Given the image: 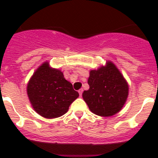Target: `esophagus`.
Returning <instances> with one entry per match:
<instances>
[{
  "label": "esophagus",
  "mask_w": 158,
  "mask_h": 158,
  "mask_svg": "<svg viewBox=\"0 0 158 158\" xmlns=\"http://www.w3.org/2000/svg\"><path fill=\"white\" fill-rule=\"evenodd\" d=\"M78 93H79V95H80V96H82V93H83V89H81L78 90Z\"/></svg>",
  "instance_id": "obj_1"
}]
</instances>
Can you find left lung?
Masks as SVG:
<instances>
[{
    "label": "left lung",
    "instance_id": "obj_1",
    "mask_svg": "<svg viewBox=\"0 0 158 158\" xmlns=\"http://www.w3.org/2000/svg\"><path fill=\"white\" fill-rule=\"evenodd\" d=\"M89 89L82 96L93 113L100 116L114 115L122 109L128 96L129 86L115 64L91 70L88 79Z\"/></svg>",
    "mask_w": 158,
    "mask_h": 158
}]
</instances>
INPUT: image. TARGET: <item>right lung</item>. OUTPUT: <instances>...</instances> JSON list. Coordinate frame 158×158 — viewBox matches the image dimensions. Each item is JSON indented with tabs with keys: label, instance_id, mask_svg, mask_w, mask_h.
Returning <instances> with one entry per match:
<instances>
[{
	"label": "right lung",
	"instance_id": "add662e5",
	"mask_svg": "<svg viewBox=\"0 0 158 158\" xmlns=\"http://www.w3.org/2000/svg\"><path fill=\"white\" fill-rule=\"evenodd\" d=\"M29 100L35 111L47 118L62 116L79 93L73 85L64 78L63 73L42 64L34 73L27 86Z\"/></svg>",
	"mask_w": 158,
	"mask_h": 158
}]
</instances>
